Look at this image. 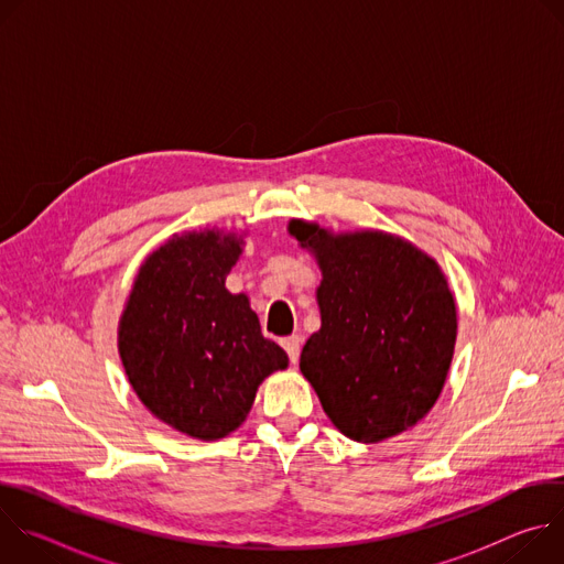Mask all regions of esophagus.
I'll return each mask as SVG.
<instances>
[{"instance_id":"esophagus-1","label":"esophagus","mask_w":564,"mask_h":564,"mask_svg":"<svg viewBox=\"0 0 564 564\" xmlns=\"http://www.w3.org/2000/svg\"><path fill=\"white\" fill-rule=\"evenodd\" d=\"M281 346H283V350L288 352L290 361L296 364V361H299V355H301V337H299V335H292V337L283 339Z\"/></svg>"}]
</instances>
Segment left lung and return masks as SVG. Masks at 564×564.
I'll use <instances>...</instances> for the list:
<instances>
[{"mask_svg":"<svg viewBox=\"0 0 564 564\" xmlns=\"http://www.w3.org/2000/svg\"><path fill=\"white\" fill-rule=\"evenodd\" d=\"M290 234L324 272L321 330L299 364L321 406L355 442L409 431L437 401L455 348V301L437 263L383 231L333 236L296 220Z\"/></svg>","mask_w":564,"mask_h":564,"instance_id":"obj_1","label":"left lung"}]
</instances>
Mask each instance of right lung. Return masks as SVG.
<instances>
[{
  "instance_id": "1",
  "label": "right lung",
  "mask_w": 564,
  "mask_h": 564,
  "mask_svg": "<svg viewBox=\"0 0 564 564\" xmlns=\"http://www.w3.org/2000/svg\"><path fill=\"white\" fill-rule=\"evenodd\" d=\"M243 240L174 236L140 268L120 321V357L142 404L196 440H220L248 417L259 383L288 368L246 294L225 276Z\"/></svg>"
}]
</instances>
